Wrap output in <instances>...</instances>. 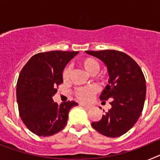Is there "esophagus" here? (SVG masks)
<instances>
[{"mask_svg":"<svg viewBox=\"0 0 160 160\" xmlns=\"http://www.w3.org/2000/svg\"><path fill=\"white\" fill-rule=\"evenodd\" d=\"M81 106H82V107H86L87 109H91L93 107L92 105H87V104H81Z\"/></svg>","mask_w":160,"mask_h":160,"instance_id":"esophagus-1","label":"esophagus"}]
</instances>
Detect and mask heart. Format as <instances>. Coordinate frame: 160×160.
Instances as JSON below:
<instances>
[{
    "instance_id": "heart-1",
    "label": "heart",
    "mask_w": 160,
    "mask_h": 160,
    "mask_svg": "<svg viewBox=\"0 0 160 160\" xmlns=\"http://www.w3.org/2000/svg\"><path fill=\"white\" fill-rule=\"evenodd\" d=\"M78 65L83 68L87 72L90 74H94L98 71L100 68L99 62L95 58L91 57L83 58L80 59L78 62ZM70 70L69 67H66L62 72V78L64 80H68L70 78ZM98 91V87L95 85L89 86V87H79L76 89L74 95L78 99L83 102H87L92 98L93 96Z\"/></svg>"
}]
</instances>
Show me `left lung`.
Wrapping results in <instances>:
<instances>
[{
  "instance_id": "left-lung-1",
  "label": "left lung",
  "mask_w": 160,
  "mask_h": 160,
  "mask_svg": "<svg viewBox=\"0 0 160 160\" xmlns=\"http://www.w3.org/2000/svg\"><path fill=\"white\" fill-rule=\"evenodd\" d=\"M86 52L107 66L108 85L99 98L102 102L109 98L111 101V108L91 126L105 136H121L135 125L143 109L146 80L142 70L134 59L123 52L112 49Z\"/></svg>"
}]
</instances>
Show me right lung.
<instances>
[{
	"label": "right lung",
	"mask_w": 160,
	"mask_h": 160,
	"mask_svg": "<svg viewBox=\"0 0 160 160\" xmlns=\"http://www.w3.org/2000/svg\"><path fill=\"white\" fill-rule=\"evenodd\" d=\"M78 52H44L33 55L22 68L17 83L20 117L28 129L38 136H50L66 127L73 101L58 105L53 97L63 82L65 66Z\"/></svg>",
	"instance_id": "right-lung-1"
}]
</instances>
